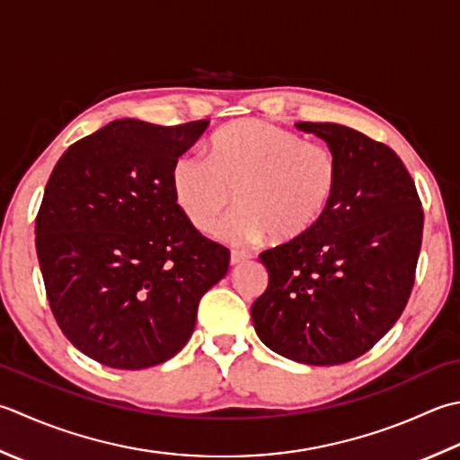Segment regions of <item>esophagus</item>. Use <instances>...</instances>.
Listing matches in <instances>:
<instances>
[{
	"mask_svg": "<svg viewBox=\"0 0 460 460\" xmlns=\"http://www.w3.org/2000/svg\"><path fill=\"white\" fill-rule=\"evenodd\" d=\"M245 259H249V255L243 253V251H231V265H239Z\"/></svg>",
	"mask_w": 460,
	"mask_h": 460,
	"instance_id": "obj_1",
	"label": "esophagus"
}]
</instances>
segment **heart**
<instances>
[{
    "label": "heart",
    "instance_id": "1",
    "mask_svg": "<svg viewBox=\"0 0 460 460\" xmlns=\"http://www.w3.org/2000/svg\"><path fill=\"white\" fill-rule=\"evenodd\" d=\"M339 161L327 146L259 119L231 123L213 135L209 157L183 153L171 167V189L187 221L209 229L223 209H239L215 225L229 245L271 237L291 243L317 225L339 187Z\"/></svg>",
    "mask_w": 460,
    "mask_h": 460
}]
</instances>
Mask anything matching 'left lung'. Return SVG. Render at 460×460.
I'll return each instance as SVG.
<instances>
[{"instance_id":"left-lung-1","label":"left lung","mask_w":460,"mask_h":460,"mask_svg":"<svg viewBox=\"0 0 460 460\" xmlns=\"http://www.w3.org/2000/svg\"><path fill=\"white\" fill-rule=\"evenodd\" d=\"M295 125L335 153L339 187L307 235L259 255L269 285L251 319L291 361L343 365L379 343L407 307L425 217L415 181L385 143L339 123Z\"/></svg>"}]
</instances>
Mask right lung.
Returning a JSON list of instances; mask_svg holds the SVG:
<instances>
[{
	"label": "right lung",
	"mask_w": 460,
	"mask_h": 460,
	"mask_svg": "<svg viewBox=\"0 0 460 460\" xmlns=\"http://www.w3.org/2000/svg\"><path fill=\"white\" fill-rule=\"evenodd\" d=\"M209 121L115 119L53 167L35 249L53 317L71 345L113 368L165 363L193 335L229 249L203 237L173 197V161Z\"/></svg>",
	"instance_id": "right-lung-1"
}]
</instances>
